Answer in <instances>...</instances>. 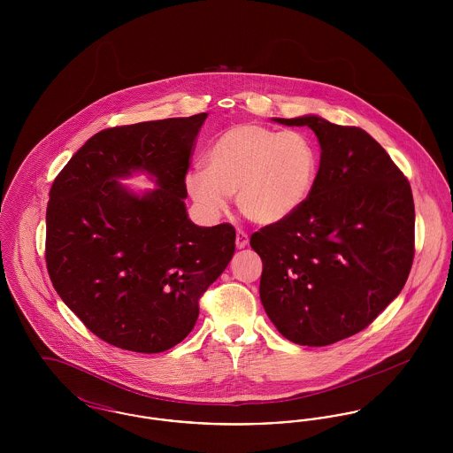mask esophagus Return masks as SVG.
Masks as SVG:
<instances>
[{"label":"esophagus","mask_w":453,"mask_h":453,"mask_svg":"<svg viewBox=\"0 0 453 453\" xmlns=\"http://www.w3.org/2000/svg\"><path fill=\"white\" fill-rule=\"evenodd\" d=\"M248 242H250V237H248V234H246L244 231H237L236 248L242 250V248H246V246H248Z\"/></svg>","instance_id":"obj_1"}]
</instances>
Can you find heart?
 <instances>
[{"mask_svg": "<svg viewBox=\"0 0 453 453\" xmlns=\"http://www.w3.org/2000/svg\"><path fill=\"white\" fill-rule=\"evenodd\" d=\"M319 150L299 130L237 124L219 134L205 154V170L187 173L185 187L196 207L220 216L236 194L241 214L272 226L294 216L312 194Z\"/></svg>", "mask_w": 453, "mask_h": 453, "instance_id": "obj_1", "label": "heart"}]
</instances>
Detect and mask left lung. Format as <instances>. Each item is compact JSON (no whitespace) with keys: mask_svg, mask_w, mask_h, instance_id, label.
I'll return each mask as SVG.
<instances>
[{"mask_svg":"<svg viewBox=\"0 0 453 453\" xmlns=\"http://www.w3.org/2000/svg\"><path fill=\"white\" fill-rule=\"evenodd\" d=\"M273 120L314 130L321 161L301 209L250 239L263 261L259 299L292 343L331 345L365 329L408 280L414 258L410 181L360 127L318 115Z\"/></svg>","mask_w":453,"mask_h":453,"instance_id":"8db88e82","label":"left lung"}]
</instances>
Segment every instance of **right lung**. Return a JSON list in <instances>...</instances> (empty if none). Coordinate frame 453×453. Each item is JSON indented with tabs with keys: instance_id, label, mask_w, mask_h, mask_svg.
Listing matches in <instances>:
<instances>
[{
	"instance_id": "obj_1",
	"label": "right lung",
	"mask_w": 453,
	"mask_h": 453,
	"mask_svg": "<svg viewBox=\"0 0 453 453\" xmlns=\"http://www.w3.org/2000/svg\"><path fill=\"white\" fill-rule=\"evenodd\" d=\"M207 113L102 130L52 183L45 263L54 288L110 345L159 353L183 342L198 299L234 255L231 224L200 227L187 214L185 176ZM148 172L142 196L118 181Z\"/></svg>"
}]
</instances>
